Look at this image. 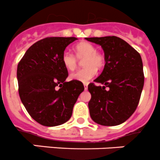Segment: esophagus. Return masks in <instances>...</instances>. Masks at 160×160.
Returning <instances> with one entry per match:
<instances>
[{
	"mask_svg": "<svg viewBox=\"0 0 160 160\" xmlns=\"http://www.w3.org/2000/svg\"><path fill=\"white\" fill-rule=\"evenodd\" d=\"M84 89H85V90H87V89H88V84H87V83H84Z\"/></svg>",
	"mask_w": 160,
	"mask_h": 160,
	"instance_id": "obj_1",
	"label": "esophagus"
}]
</instances>
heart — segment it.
Segmentation results:
<instances>
[{
    "instance_id": "heart-1",
    "label": "heart",
    "mask_w": 160,
    "mask_h": 160,
    "mask_svg": "<svg viewBox=\"0 0 160 160\" xmlns=\"http://www.w3.org/2000/svg\"><path fill=\"white\" fill-rule=\"evenodd\" d=\"M74 51L76 57L68 51L62 54V62L65 68L70 71L75 70L78 64V59H84L82 63L85 67L70 74L72 80L86 82L96 75L97 68H102L105 66V56L97 51L94 45L89 42L82 41L77 43L74 47Z\"/></svg>"
}]
</instances>
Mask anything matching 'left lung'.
<instances>
[{
	"instance_id": "1",
	"label": "left lung",
	"mask_w": 160,
	"mask_h": 160,
	"mask_svg": "<svg viewBox=\"0 0 160 160\" xmlns=\"http://www.w3.org/2000/svg\"><path fill=\"white\" fill-rule=\"evenodd\" d=\"M105 53L102 74L88 86L91 93L89 109L92 120L104 126L124 123L137 109L144 83L141 56L127 42L117 36L86 38Z\"/></svg>"
}]
</instances>
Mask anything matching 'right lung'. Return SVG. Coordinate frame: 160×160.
<instances>
[{"mask_svg":"<svg viewBox=\"0 0 160 160\" xmlns=\"http://www.w3.org/2000/svg\"><path fill=\"white\" fill-rule=\"evenodd\" d=\"M75 37H48L32 45L17 66L19 95L29 115L48 127L67 122L80 93L81 82H65L62 62L66 48Z\"/></svg>","mask_w":160,"mask_h":160,"instance_id":"obj_1","label":"right lung"}]
</instances>
